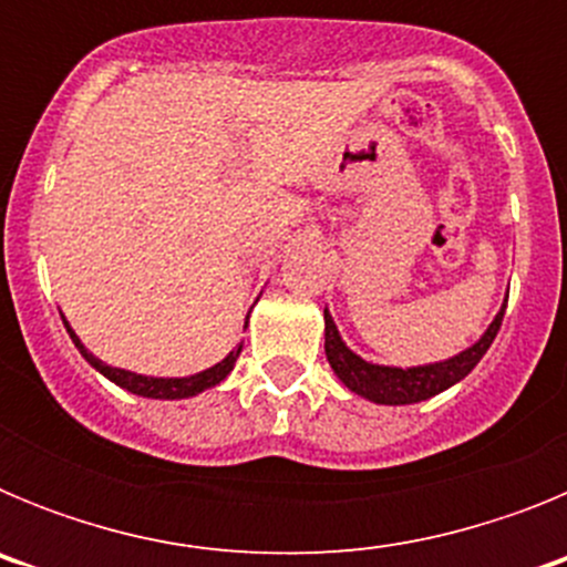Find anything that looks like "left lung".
I'll return each instance as SVG.
<instances>
[{"label": "left lung", "mask_w": 567, "mask_h": 567, "mask_svg": "<svg viewBox=\"0 0 567 567\" xmlns=\"http://www.w3.org/2000/svg\"><path fill=\"white\" fill-rule=\"evenodd\" d=\"M505 303H508V298H505ZM505 303L499 307V312L494 315L488 329L480 334L477 343H471L468 349H463V352L454 354V358L449 360L409 365V369H400V365H380L354 354L352 349L343 343V338H340L329 309H323V323H327V360L329 365H332V372L340 378V383H343L349 392L360 394V398L372 400V403L380 405L420 403V400H429L434 398V394L445 392V389H452L454 383H460V380L483 360V354L488 352V346L494 343L499 327H503Z\"/></svg>", "instance_id": "obj_1"}]
</instances>
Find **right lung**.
<instances>
[{
  "label": "right lung",
  "mask_w": 567,
  "mask_h": 567,
  "mask_svg": "<svg viewBox=\"0 0 567 567\" xmlns=\"http://www.w3.org/2000/svg\"><path fill=\"white\" fill-rule=\"evenodd\" d=\"M62 320H64V315H62ZM247 323H249V315H247ZM64 327H68V334L73 338V343H76V349L82 352V358L87 360V363L93 365L96 372H102L104 378L113 380L115 385H122V389L138 394V398H153V400H184V398H195V394L207 392V389L218 385L221 380H227V374L233 372L235 360H238L240 349H244V346L238 343V349H233V352H229L221 363L209 365V369H204V372H198V374H187V378H150V374L127 372V369H115V365H107L104 360H99L96 354L90 352L82 340H79V334L70 329L68 320H64Z\"/></svg>",
  "instance_id": "add662e5"
}]
</instances>
